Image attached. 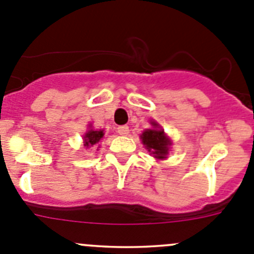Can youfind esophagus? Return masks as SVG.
Here are the masks:
<instances>
[{"mask_svg":"<svg viewBox=\"0 0 254 254\" xmlns=\"http://www.w3.org/2000/svg\"><path fill=\"white\" fill-rule=\"evenodd\" d=\"M118 134L123 135V136L127 135L129 134V127H127V125H124V127H118Z\"/></svg>","mask_w":254,"mask_h":254,"instance_id":"obj_1","label":"esophagus"}]
</instances>
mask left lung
<instances>
[{
	"label": "left lung",
	"instance_id": "8db88e82",
	"mask_svg": "<svg viewBox=\"0 0 254 254\" xmlns=\"http://www.w3.org/2000/svg\"><path fill=\"white\" fill-rule=\"evenodd\" d=\"M151 125L152 129H146L140 137L145 147L151 155H153V157L157 160H163L167 157L172 142L157 123L151 122Z\"/></svg>",
	"mask_w": 254,
	"mask_h": 254
}]
</instances>
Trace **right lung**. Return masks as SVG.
<instances>
[{
  "mask_svg": "<svg viewBox=\"0 0 254 254\" xmlns=\"http://www.w3.org/2000/svg\"><path fill=\"white\" fill-rule=\"evenodd\" d=\"M104 136L103 130H93L89 129L86 134L83 135V145L86 147H92V146L97 145Z\"/></svg>",
  "mask_w": 254,
  "mask_h": 254,
  "instance_id": "add662e5",
  "label": "right lung"
}]
</instances>
